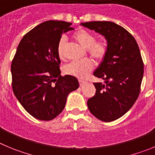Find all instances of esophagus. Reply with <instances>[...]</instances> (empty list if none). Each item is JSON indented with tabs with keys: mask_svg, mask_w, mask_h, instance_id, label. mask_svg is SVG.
Wrapping results in <instances>:
<instances>
[{
	"mask_svg": "<svg viewBox=\"0 0 155 155\" xmlns=\"http://www.w3.org/2000/svg\"><path fill=\"white\" fill-rule=\"evenodd\" d=\"M79 85H80V86H83V85H84L85 83L86 82V80H82V79H79Z\"/></svg>",
	"mask_w": 155,
	"mask_h": 155,
	"instance_id": "1",
	"label": "esophagus"
}]
</instances>
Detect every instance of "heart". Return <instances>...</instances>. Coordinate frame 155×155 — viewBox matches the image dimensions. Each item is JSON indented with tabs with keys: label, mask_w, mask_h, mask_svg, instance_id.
Returning a JSON list of instances; mask_svg holds the SVG:
<instances>
[{
	"label": "heart",
	"mask_w": 155,
	"mask_h": 155,
	"mask_svg": "<svg viewBox=\"0 0 155 155\" xmlns=\"http://www.w3.org/2000/svg\"><path fill=\"white\" fill-rule=\"evenodd\" d=\"M73 38L86 49L88 54L95 59L96 61H102L105 57L108 52V46L105 40H95V37L92 34L85 30H79L73 34ZM66 39L61 37L57 44V53L61 60L65 59V50H66ZM94 67L92 60L89 59L74 61L64 66L63 71L66 74L76 76L78 78H85Z\"/></svg>",
	"instance_id": "heart-1"
}]
</instances>
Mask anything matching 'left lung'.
I'll list each match as a JSON object with an SVG mask.
<instances>
[{"label": "left lung", "instance_id": "obj_1", "mask_svg": "<svg viewBox=\"0 0 155 155\" xmlns=\"http://www.w3.org/2000/svg\"><path fill=\"white\" fill-rule=\"evenodd\" d=\"M102 34L108 52L93 75L105 80L94 82L96 91L89 99L91 113L102 121H112L125 115L138 99L144 74V63L135 39L121 26L110 21L82 23Z\"/></svg>", "mask_w": 155, "mask_h": 155}]
</instances>
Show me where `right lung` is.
Masks as SVG:
<instances>
[{
  "label": "right lung",
  "mask_w": 155,
  "mask_h": 155,
  "mask_svg": "<svg viewBox=\"0 0 155 155\" xmlns=\"http://www.w3.org/2000/svg\"><path fill=\"white\" fill-rule=\"evenodd\" d=\"M72 23L48 21L27 33L11 63L12 88L17 100L30 115L50 121L60 115L69 92L79 88L77 79L60 75L58 42Z\"/></svg>",
  "instance_id": "obj_1"
}]
</instances>
